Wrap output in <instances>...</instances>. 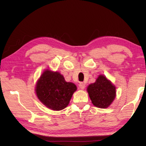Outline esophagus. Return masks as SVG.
Listing matches in <instances>:
<instances>
[{
    "label": "esophagus",
    "mask_w": 146,
    "mask_h": 146,
    "mask_svg": "<svg viewBox=\"0 0 146 146\" xmlns=\"http://www.w3.org/2000/svg\"><path fill=\"white\" fill-rule=\"evenodd\" d=\"M79 87H80V89H82V90L85 89V84L84 83H83V82L80 83V84H79Z\"/></svg>",
    "instance_id": "1"
}]
</instances>
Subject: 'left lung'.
I'll use <instances>...</instances> for the list:
<instances>
[{
  "label": "left lung",
  "mask_w": 146,
  "mask_h": 146,
  "mask_svg": "<svg viewBox=\"0 0 146 146\" xmlns=\"http://www.w3.org/2000/svg\"><path fill=\"white\" fill-rule=\"evenodd\" d=\"M87 91L92 104L98 108H107L115 97V87L104 75L90 85Z\"/></svg>",
  "instance_id": "8db88e82"
}]
</instances>
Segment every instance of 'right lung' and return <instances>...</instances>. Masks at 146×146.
Masks as SVG:
<instances>
[{"label": "right lung", "mask_w": 146, "mask_h": 146, "mask_svg": "<svg viewBox=\"0 0 146 146\" xmlns=\"http://www.w3.org/2000/svg\"><path fill=\"white\" fill-rule=\"evenodd\" d=\"M76 86L71 82H66L58 72L47 70L42 74L37 83L36 95L46 107L53 110H61L69 104Z\"/></svg>", "instance_id": "1"}]
</instances>
